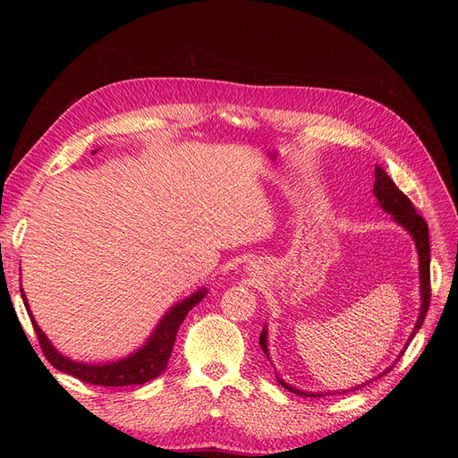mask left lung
<instances>
[{"mask_svg":"<svg viewBox=\"0 0 458 458\" xmlns=\"http://www.w3.org/2000/svg\"><path fill=\"white\" fill-rule=\"evenodd\" d=\"M372 192L374 197L378 199V206L382 208L384 212H387L392 216V219L395 221L397 225L403 227L409 234L411 239L414 241V246H417V252H419V279H420V310H419V317H417V323H414V328L411 332V336L405 344L403 352L407 350V345L411 344V340L414 338V335L420 330L424 318H426V313H428V306H429V239H428V225L426 221L422 219V216H419V212L414 210L412 202L401 192L395 183L390 179V175H387L380 165H377L374 168V187H372ZM259 345L263 353L267 355L269 359V350H267V325L263 327L261 335H259ZM403 352L399 353V357L403 355ZM397 357V359H399ZM394 365L387 367L382 374H386L387 370H392ZM276 374V372H275ZM380 374V377H382ZM378 377V378H380ZM276 382H279L283 387H286V390H290L293 394H298V395H306V397H321V395H328L327 392H306V390H298V387H294L293 384L284 382L279 374H276ZM370 380L359 384L355 387H352V390H359V387L367 386ZM352 390H342V392H336V394H345V392H352Z\"/></svg>","mask_w":458,"mask_h":458,"instance_id":"8db88e82","label":"left lung"}]
</instances>
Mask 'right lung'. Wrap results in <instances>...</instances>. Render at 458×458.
Instances as JSON below:
<instances>
[{
    "mask_svg": "<svg viewBox=\"0 0 458 458\" xmlns=\"http://www.w3.org/2000/svg\"><path fill=\"white\" fill-rule=\"evenodd\" d=\"M97 150L99 148L91 150V155H95ZM206 294H208L206 288H199L185 300L174 303V306L164 313L155 330L150 332L147 342L141 345V348L131 352L130 355L116 359V361H106V363H84L63 355L57 348H55L51 340L46 336V332L41 330L39 325L36 323V318L30 311V303L26 300L24 290L21 288L24 308L30 315V321L34 325L39 345L41 350H44L46 357L49 359V363L55 369H59L66 374H72L74 378H80L81 382L95 384V386H108V387L141 386L148 380H155L157 377H160V374L165 370V367H168V359L174 350L179 325L185 321L187 313L195 308Z\"/></svg>",
    "mask_w": 458,
    "mask_h": 458,
    "instance_id": "1",
    "label": "right lung"
}]
</instances>
